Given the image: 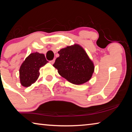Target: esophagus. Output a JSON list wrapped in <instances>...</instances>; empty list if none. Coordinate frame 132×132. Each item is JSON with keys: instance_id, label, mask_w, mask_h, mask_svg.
Segmentation results:
<instances>
[{"instance_id": "1", "label": "esophagus", "mask_w": 132, "mask_h": 132, "mask_svg": "<svg viewBox=\"0 0 132 132\" xmlns=\"http://www.w3.org/2000/svg\"><path fill=\"white\" fill-rule=\"evenodd\" d=\"M55 59H53V60H52V61H50V63H51V64H53L55 63Z\"/></svg>"}]
</instances>
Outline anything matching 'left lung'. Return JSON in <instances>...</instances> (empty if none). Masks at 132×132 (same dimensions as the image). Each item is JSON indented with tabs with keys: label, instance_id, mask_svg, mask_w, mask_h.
<instances>
[{
	"label": "left lung",
	"instance_id": "obj_1",
	"mask_svg": "<svg viewBox=\"0 0 132 132\" xmlns=\"http://www.w3.org/2000/svg\"><path fill=\"white\" fill-rule=\"evenodd\" d=\"M53 66L58 73L71 83L82 84L87 82L94 71L93 61L79 44L68 46L58 52Z\"/></svg>",
	"mask_w": 132,
	"mask_h": 132
}]
</instances>
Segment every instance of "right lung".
Wrapping results in <instances>:
<instances>
[{
    "instance_id": "obj_1",
    "label": "right lung",
    "mask_w": 132,
    "mask_h": 132,
    "mask_svg": "<svg viewBox=\"0 0 132 132\" xmlns=\"http://www.w3.org/2000/svg\"><path fill=\"white\" fill-rule=\"evenodd\" d=\"M43 53H32L26 58L19 70L20 81L22 86L28 87L38 79L39 69L48 63Z\"/></svg>"
}]
</instances>
